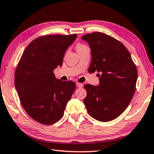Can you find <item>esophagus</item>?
I'll return each mask as SVG.
<instances>
[{
  "label": "esophagus",
  "mask_w": 154,
  "mask_h": 154,
  "mask_svg": "<svg viewBox=\"0 0 154 154\" xmlns=\"http://www.w3.org/2000/svg\"><path fill=\"white\" fill-rule=\"evenodd\" d=\"M76 86L79 88H81L83 87V85L82 84V83H79V82H76Z\"/></svg>",
  "instance_id": "obj_1"
}]
</instances>
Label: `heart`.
<instances>
[{"label":"heart","mask_w":154,"mask_h":154,"mask_svg":"<svg viewBox=\"0 0 154 154\" xmlns=\"http://www.w3.org/2000/svg\"><path fill=\"white\" fill-rule=\"evenodd\" d=\"M87 46H86L85 45H84V44H80V43H79V44H78V45H76V49H77V51H78V52H79V51H80L82 50V49H84V48H87Z\"/></svg>","instance_id":"1"}]
</instances>
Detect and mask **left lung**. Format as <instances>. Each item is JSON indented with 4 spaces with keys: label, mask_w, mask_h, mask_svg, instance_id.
Masks as SVG:
<instances>
[{
    "label": "left lung",
    "mask_w": 154,
    "mask_h": 154,
    "mask_svg": "<svg viewBox=\"0 0 154 154\" xmlns=\"http://www.w3.org/2000/svg\"><path fill=\"white\" fill-rule=\"evenodd\" d=\"M91 63L88 72H99V84L85 85L84 103L91 116L101 122L118 118L127 108L135 92L137 69L125 45L101 32L85 34Z\"/></svg>",
    "instance_id": "left-lung-1"
}]
</instances>
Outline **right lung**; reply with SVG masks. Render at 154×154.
<instances>
[{
    "label": "right lung",
    "mask_w": 154,
    "mask_h": 154,
    "mask_svg": "<svg viewBox=\"0 0 154 154\" xmlns=\"http://www.w3.org/2000/svg\"><path fill=\"white\" fill-rule=\"evenodd\" d=\"M77 37L46 35L24 50L15 73V86L23 109L32 119L52 125L61 119L75 83L57 79L53 70L61 66L66 51Z\"/></svg>",
    "instance_id": "obj_1"
}]
</instances>
